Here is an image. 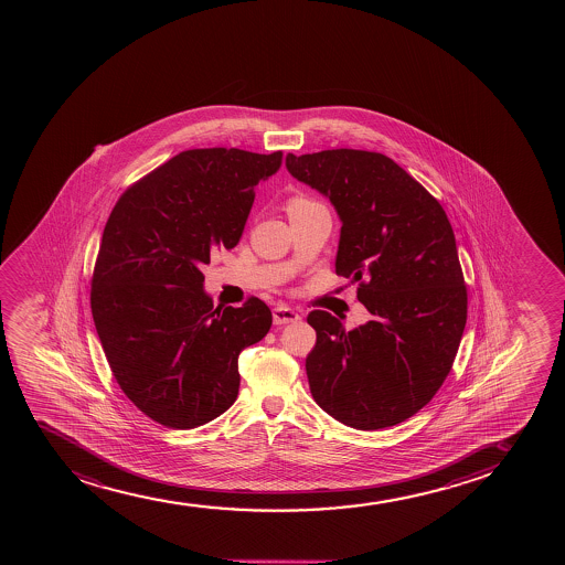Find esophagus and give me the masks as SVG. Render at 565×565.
Segmentation results:
<instances>
[{"instance_id": "esophagus-1", "label": "esophagus", "mask_w": 565, "mask_h": 565, "mask_svg": "<svg viewBox=\"0 0 565 565\" xmlns=\"http://www.w3.org/2000/svg\"><path fill=\"white\" fill-rule=\"evenodd\" d=\"M299 320H301V317L290 307L280 306L273 309V322L277 326L294 324Z\"/></svg>"}]
</instances>
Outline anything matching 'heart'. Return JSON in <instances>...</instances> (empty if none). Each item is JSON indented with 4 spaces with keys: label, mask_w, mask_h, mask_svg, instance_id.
Here are the masks:
<instances>
[{
    "label": "heart",
    "mask_w": 565,
    "mask_h": 565,
    "mask_svg": "<svg viewBox=\"0 0 565 565\" xmlns=\"http://www.w3.org/2000/svg\"><path fill=\"white\" fill-rule=\"evenodd\" d=\"M303 203H309L307 200H294L292 203H290V207H296V205H303ZM288 207V209H290Z\"/></svg>",
    "instance_id": "obj_1"
}]
</instances>
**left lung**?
Here are the masks:
<instances>
[{
	"mask_svg": "<svg viewBox=\"0 0 565 565\" xmlns=\"http://www.w3.org/2000/svg\"><path fill=\"white\" fill-rule=\"evenodd\" d=\"M286 169L335 209V271L360 282L358 301L373 315L352 331L330 312L307 317L317 330L306 360L312 397L344 426H396L441 388L466 328V285L447 213L379 152L288 154Z\"/></svg>",
	"mask_w": 565,
	"mask_h": 565,
	"instance_id": "1",
	"label": "left lung"
}]
</instances>
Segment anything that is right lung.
I'll return each instance as SVG.
<instances>
[{"mask_svg": "<svg viewBox=\"0 0 565 565\" xmlns=\"http://www.w3.org/2000/svg\"><path fill=\"white\" fill-rule=\"evenodd\" d=\"M282 152L186 150L126 190L92 279L94 324L113 375L163 426H203L239 392L237 358L271 328L258 298L214 309L203 266L239 243L254 190Z\"/></svg>", "mask_w": 565, "mask_h": 565, "instance_id": "right-lung-1", "label": "right lung"}]
</instances>
